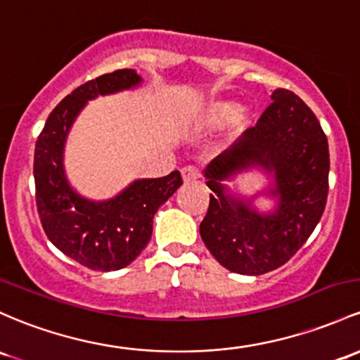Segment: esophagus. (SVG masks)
I'll list each match as a JSON object with an SVG mask.
<instances>
[{"mask_svg": "<svg viewBox=\"0 0 360 360\" xmlns=\"http://www.w3.org/2000/svg\"><path fill=\"white\" fill-rule=\"evenodd\" d=\"M181 174H183V181L184 183H193V181L200 179V169L196 165H186V167L181 169Z\"/></svg>", "mask_w": 360, "mask_h": 360, "instance_id": "obj_1", "label": "esophagus"}]
</instances>
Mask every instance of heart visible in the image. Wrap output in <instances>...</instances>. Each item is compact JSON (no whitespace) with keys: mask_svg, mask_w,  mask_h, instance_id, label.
Wrapping results in <instances>:
<instances>
[{"mask_svg":"<svg viewBox=\"0 0 360 360\" xmlns=\"http://www.w3.org/2000/svg\"><path fill=\"white\" fill-rule=\"evenodd\" d=\"M238 112V105L234 102L229 101H215L208 105L207 109L203 110V121L207 126H212V128H219L224 122L231 121L232 117ZM243 122V120H238Z\"/></svg>","mask_w":360,"mask_h":360,"instance_id":"1","label":"heart"}]
</instances>
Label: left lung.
I'll use <instances>...</instances> for the list:
<instances>
[{
    "label": "left lung",
    "mask_w": 360,
    "mask_h": 360,
    "mask_svg": "<svg viewBox=\"0 0 360 360\" xmlns=\"http://www.w3.org/2000/svg\"><path fill=\"white\" fill-rule=\"evenodd\" d=\"M271 98L256 126L205 169L212 195L201 239L217 262L240 275H263L289 262L326 205L330 152L318 117L290 90L276 89ZM252 165L274 172L269 194L279 207L271 214L224 193L221 181Z\"/></svg>",
    "instance_id": "obj_1"
}]
</instances>
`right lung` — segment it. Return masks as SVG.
Wrapping results in <instances>:
<instances>
[{
    "label": "right lung",
    "mask_w": 360,
    "mask_h": 360,
    "mask_svg": "<svg viewBox=\"0 0 360 360\" xmlns=\"http://www.w3.org/2000/svg\"><path fill=\"white\" fill-rule=\"evenodd\" d=\"M135 70H116L75 89L53 109L35 143V203L47 239L90 270L128 266L152 238L153 215L183 184L179 171L138 179L108 201L73 191L63 169L68 131L86 101L140 85Z\"/></svg>",
    "instance_id": "obj_1"
}]
</instances>
